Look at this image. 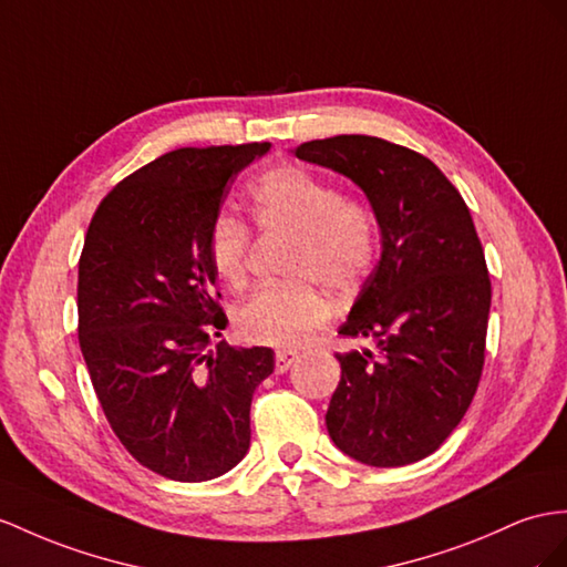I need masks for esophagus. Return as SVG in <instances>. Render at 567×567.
Segmentation results:
<instances>
[{"label": "esophagus", "mask_w": 567, "mask_h": 567, "mask_svg": "<svg viewBox=\"0 0 567 567\" xmlns=\"http://www.w3.org/2000/svg\"><path fill=\"white\" fill-rule=\"evenodd\" d=\"M297 359H299L297 350H278V352H275V371L285 373L289 367L295 364Z\"/></svg>", "instance_id": "obj_1"}]
</instances>
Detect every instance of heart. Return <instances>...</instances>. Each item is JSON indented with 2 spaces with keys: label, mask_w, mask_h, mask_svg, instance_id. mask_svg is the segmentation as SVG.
<instances>
[{
  "label": "heart",
  "mask_w": 567,
  "mask_h": 567,
  "mask_svg": "<svg viewBox=\"0 0 567 567\" xmlns=\"http://www.w3.org/2000/svg\"><path fill=\"white\" fill-rule=\"evenodd\" d=\"M251 213L260 231L292 235L287 272L295 280L258 287L235 313L239 336L258 344L297 347L330 316V301L316 279L338 292L354 289L373 268L379 227L367 203L342 196L313 172L285 165L251 184ZM251 229L220 213L208 231V256L217 278L241 287L249 275Z\"/></svg>",
  "instance_id": "1"
}]
</instances>
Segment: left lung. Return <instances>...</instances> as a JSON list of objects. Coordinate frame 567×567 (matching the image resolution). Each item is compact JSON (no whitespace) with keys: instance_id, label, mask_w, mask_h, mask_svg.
<instances>
[{"instance_id":"obj_1","label":"left lung","mask_w":567,"mask_h":567,"mask_svg":"<svg viewBox=\"0 0 567 567\" xmlns=\"http://www.w3.org/2000/svg\"><path fill=\"white\" fill-rule=\"evenodd\" d=\"M295 155L352 179L383 241L340 328L375 347L338 354L330 439L371 467L424 460L462 422L484 369L491 280L467 203L429 157L375 136L309 141Z\"/></svg>"}]
</instances>
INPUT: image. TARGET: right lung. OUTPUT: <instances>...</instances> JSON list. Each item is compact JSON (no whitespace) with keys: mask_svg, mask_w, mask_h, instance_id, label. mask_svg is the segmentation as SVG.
Segmentation results:
<instances>
[{"mask_svg":"<svg viewBox=\"0 0 567 567\" xmlns=\"http://www.w3.org/2000/svg\"><path fill=\"white\" fill-rule=\"evenodd\" d=\"M270 143L179 148L100 200L79 260V344L122 445L172 482H208L251 443L270 347H229L208 231L227 184Z\"/></svg>","mask_w":567,"mask_h":567,"instance_id":"add662e5","label":"right lung"}]
</instances>
